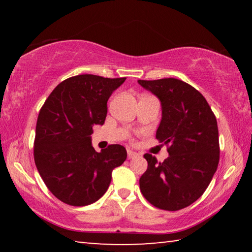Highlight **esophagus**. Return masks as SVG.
<instances>
[{"instance_id": "obj_1", "label": "esophagus", "mask_w": 252, "mask_h": 252, "mask_svg": "<svg viewBox=\"0 0 252 252\" xmlns=\"http://www.w3.org/2000/svg\"><path fill=\"white\" fill-rule=\"evenodd\" d=\"M138 156H139L138 153L130 150V149H129V150H127V158H129V159H134V158H136Z\"/></svg>"}]
</instances>
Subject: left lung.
I'll return each mask as SVG.
<instances>
[{
	"instance_id": "left-lung-1",
	"label": "left lung",
	"mask_w": 252,
	"mask_h": 252,
	"mask_svg": "<svg viewBox=\"0 0 252 252\" xmlns=\"http://www.w3.org/2000/svg\"><path fill=\"white\" fill-rule=\"evenodd\" d=\"M158 96L162 119L156 138L168 146L169 157L158 162L146 153L148 169L140 190L153 206L177 211L203 194L219 163V132L210 105L198 90L181 80H139Z\"/></svg>"
}]
</instances>
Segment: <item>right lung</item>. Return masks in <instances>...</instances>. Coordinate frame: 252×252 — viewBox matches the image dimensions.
<instances>
[{"label": "right lung", "instance_id": "1", "mask_svg": "<svg viewBox=\"0 0 252 252\" xmlns=\"http://www.w3.org/2000/svg\"><path fill=\"white\" fill-rule=\"evenodd\" d=\"M126 78L93 74L72 76L60 83L37 117L34 161L48 189L70 206H88L105 193L112 170L126 159V150L111 144L96 152L93 125H103L109 97Z\"/></svg>", "mask_w": 252, "mask_h": 252}]
</instances>
